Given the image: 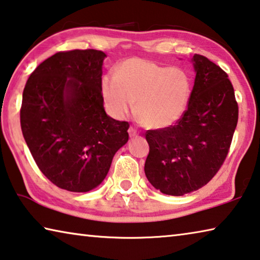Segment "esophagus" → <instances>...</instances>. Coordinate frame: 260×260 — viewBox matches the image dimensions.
<instances>
[{"instance_id": "obj_1", "label": "esophagus", "mask_w": 260, "mask_h": 260, "mask_svg": "<svg viewBox=\"0 0 260 260\" xmlns=\"http://www.w3.org/2000/svg\"><path fill=\"white\" fill-rule=\"evenodd\" d=\"M128 134H129V137L131 138H134V137H138V131L134 128V127H129V129H128Z\"/></svg>"}]
</instances>
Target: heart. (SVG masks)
I'll return each instance as SVG.
<instances>
[{"label":"heart","mask_w":260,"mask_h":260,"mask_svg":"<svg viewBox=\"0 0 260 260\" xmlns=\"http://www.w3.org/2000/svg\"><path fill=\"white\" fill-rule=\"evenodd\" d=\"M191 78L179 68L133 57L119 66L117 74H106L102 93L110 113L122 118L133 108L149 128L174 125L187 109L191 98Z\"/></svg>","instance_id":"obj_1"}]
</instances>
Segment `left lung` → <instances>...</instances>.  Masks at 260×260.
<instances>
[{"mask_svg": "<svg viewBox=\"0 0 260 260\" xmlns=\"http://www.w3.org/2000/svg\"><path fill=\"white\" fill-rule=\"evenodd\" d=\"M196 80L187 110L176 125L147 131V179L168 196L205 186L228 155L238 120V105L224 71L206 56L192 59Z\"/></svg>", "mask_w": 260, "mask_h": 260, "instance_id": "obj_1", "label": "left lung"}]
</instances>
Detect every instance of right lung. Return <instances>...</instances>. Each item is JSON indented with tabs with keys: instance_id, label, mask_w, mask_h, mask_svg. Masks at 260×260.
Masks as SVG:
<instances>
[{
	"instance_id": "obj_1",
	"label": "right lung",
	"mask_w": 260,
	"mask_h": 260,
	"mask_svg": "<svg viewBox=\"0 0 260 260\" xmlns=\"http://www.w3.org/2000/svg\"><path fill=\"white\" fill-rule=\"evenodd\" d=\"M97 49L59 52L41 62L23 91L20 127L40 171L57 187L88 192L128 141L129 123L109 117Z\"/></svg>"
}]
</instances>
